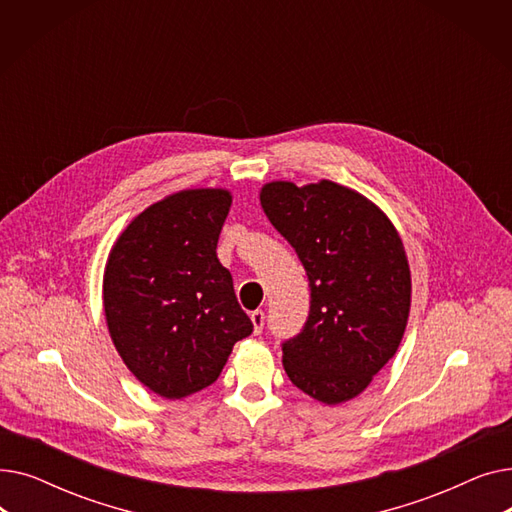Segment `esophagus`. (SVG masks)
Wrapping results in <instances>:
<instances>
[{"instance_id":"esophagus-1","label":"esophagus","mask_w":512,"mask_h":512,"mask_svg":"<svg viewBox=\"0 0 512 512\" xmlns=\"http://www.w3.org/2000/svg\"><path fill=\"white\" fill-rule=\"evenodd\" d=\"M251 321H253L255 334H261V332H263V324H265V313H263L261 309L253 311V313H251Z\"/></svg>"}]
</instances>
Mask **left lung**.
I'll list each match as a JSON object with an SVG mask.
<instances>
[{"mask_svg": "<svg viewBox=\"0 0 512 512\" xmlns=\"http://www.w3.org/2000/svg\"><path fill=\"white\" fill-rule=\"evenodd\" d=\"M261 207L297 251L311 290L303 330L282 342L284 369L305 394L340 405L371 384L405 334V247L378 207L330 180L270 182Z\"/></svg>", "mask_w": 512, "mask_h": 512, "instance_id": "1", "label": "left lung"}]
</instances>
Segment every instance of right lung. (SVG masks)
<instances>
[{"instance_id":"obj_1","label":"right lung","mask_w":512,"mask_h":512,"mask_svg":"<svg viewBox=\"0 0 512 512\" xmlns=\"http://www.w3.org/2000/svg\"><path fill=\"white\" fill-rule=\"evenodd\" d=\"M230 205L222 188L166 197L128 224L107 259L103 309L116 351L164 398L211 386L253 332L215 253Z\"/></svg>"}]
</instances>
